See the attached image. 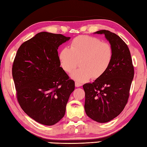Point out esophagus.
I'll list each match as a JSON object with an SVG mask.
<instances>
[{
	"instance_id": "1",
	"label": "esophagus",
	"mask_w": 147,
	"mask_h": 147,
	"mask_svg": "<svg viewBox=\"0 0 147 147\" xmlns=\"http://www.w3.org/2000/svg\"><path fill=\"white\" fill-rule=\"evenodd\" d=\"M75 84H76V87H79V86H82V84L81 83H79V82H78V81H76Z\"/></svg>"
}]
</instances>
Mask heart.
<instances>
[{"label":"heart","mask_w":147,"mask_h":147,"mask_svg":"<svg viewBox=\"0 0 147 147\" xmlns=\"http://www.w3.org/2000/svg\"><path fill=\"white\" fill-rule=\"evenodd\" d=\"M114 50L110 44L88 35L74 38L70 48H64L59 54V63L64 71L70 73L80 63V68L71 77L79 82L100 78L107 71L112 61Z\"/></svg>","instance_id":"1"}]
</instances>
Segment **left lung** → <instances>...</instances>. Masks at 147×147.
<instances>
[{"label":"left lung","instance_id":"1","mask_svg":"<svg viewBox=\"0 0 147 147\" xmlns=\"http://www.w3.org/2000/svg\"><path fill=\"white\" fill-rule=\"evenodd\" d=\"M104 34L112 46L114 56L107 71L92 83L83 86L85 92L84 110L88 116L98 123H107L119 115L128 102L134 75L130 52L121 38L109 30Z\"/></svg>","mask_w":147,"mask_h":147}]
</instances>
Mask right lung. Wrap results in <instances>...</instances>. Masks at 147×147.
Listing matches in <instances>:
<instances>
[{
	"label": "right lung",
	"instance_id": "right-lung-1",
	"mask_svg": "<svg viewBox=\"0 0 147 147\" xmlns=\"http://www.w3.org/2000/svg\"><path fill=\"white\" fill-rule=\"evenodd\" d=\"M70 37L40 32L23 42L12 66L17 98L21 109L35 121L53 125L64 117L75 82L59 63L58 47Z\"/></svg>",
	"mask_w": 147,
	"mask_h": 147
}]
</instances>
